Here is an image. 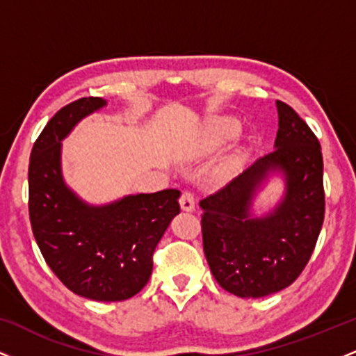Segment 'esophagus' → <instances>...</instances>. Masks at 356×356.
<instances>
[{
  "label": "esophagus",
  "mask_w": 356,
  "mask_h": 356,
  "mask_svg": "<svg viewBox=\"0 0 356 356\" xmlns=\"http://www.w3.org/2000/svg\"><path fill=\"white\" fill-rule=\"evenodd\" d=\"M181 209L186 211V212H192L195 209V199H194V194H192V192H189V191L182 192Z\"/></svg>",
  "instance_id": "obj_1"
}]
</instances>
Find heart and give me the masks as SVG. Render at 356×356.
Masks as SVG:
<instances>
[{"instance_id": "b5f03b06", "label": "heart", "mask_w": 356, "mask_h": 356, "mask_svg": "<svg viewBox=\"0 0 356 356\" xmlns=\"http://www.w3.org/2000/svg\"><path fill=\"white\" fill-rule=\"evenodd\" d=\"M241 125L232 117H214L206 122L197 138V147L204 152L219 149L239 134Z\"/></svg>"}]
</instances>
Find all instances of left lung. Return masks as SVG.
<instances>
[{"label":"left lung","mask_w":356,"mask_h":356,"mask_svg":"<svg viewBox=\"0 0 356 356\" xmlns=\"http://www.w3.org/2000/svg\"><path fill=\"white\" fill-rule=\"evenodd\" d=\"M276 108L275 150L199 202L212 276L239 298H263L288 288L308 264L325 218L320 142L289 105L277 100ZM275 175L284 179V195L257 216L252 212L254 199Z\"/></svg>","instance_id":"left-lung-1"}]
</instances>
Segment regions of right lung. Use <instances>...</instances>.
<instances>
[{
  "instance_id": "1",
  "label": "right lung",
  "mask_w": 356,
  "mask_h": 356,
  "mask_svg": "<svg viewBox=\"0 0 356 356\" xmlns=\"http://www.w3.org/2000/svg\"><path fill=\"white\" fill-rule=\"evenodd\" d=\"M105 105L100 97H85L48 122L31 150L28 207L36 244L61 283L88 300L124 301L152 275L155 246L181 212V192L132 194L93 206L67 186L61 140Z\"/></svg>"
}]
</instances>
